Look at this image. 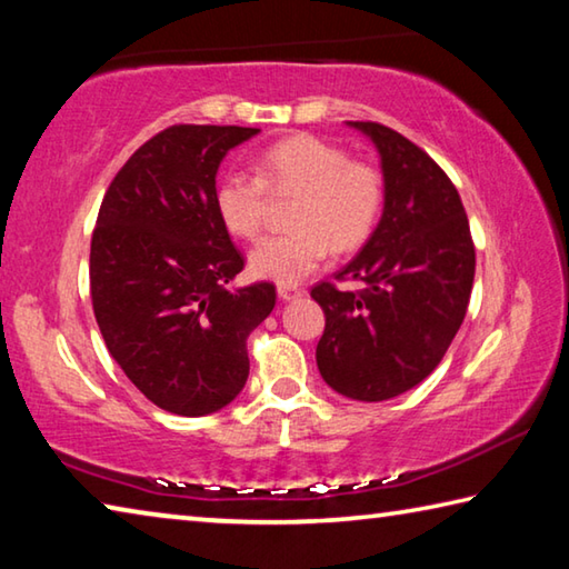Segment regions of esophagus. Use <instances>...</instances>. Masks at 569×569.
Wrapping results in <instances>:
<instances>
[{
    "instance_id": "esophagus-1",
    "label": "esophagus",
    "mask_w": 569,
    "mask_h": 569,
    "mask_svg": "<svg viewBox=\"0 0 569 569\" xmlns=\"http://www.w3.org/2000/svg\"><path fill=\"white\" fill-rule=\"evenodd\" d=\"M278 296H281L283 301H293V298H301L303 296V288H298V286H278Z\"/></svg>"
}]
</instances>
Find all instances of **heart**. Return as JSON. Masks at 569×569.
Instances as JSON below:
<instances>
[{
    "instance_id": "heart-1",
    "label": "heart",
    "mask_w": 569,
    "mask_h": 569,
    "mask_svg": "<svg viewBox=\"0 0 569 569\" xmlns=\"http://www.w3.org/2000/svg\"><path fill=\"white\" fill-rule=\"evenodd\" d=\"M256 176L226 170L216 180L213 208L230 236L253 240L266 223L268 196H296L288 210L293 230L268 236L250 250V273L291 286L313 273L331 248L351 253L379 226L383 172L377 162L349 158L319 134L296 132L256 158Z\"/></svg>"
}]
</instances>
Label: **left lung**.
Here are the masks:
<instances>
[{
	"label": "left lung",
	"mask_w": 569,
	"mask_h": 569,
	"mask_svg": "<svg viewBox=\"0 0 569 569\" xmlns=\"http://www.w3.org/2000/svg\"><path fill=\"white\" fill-rule=\"evenodd\" d=\"M351 124L379 150L387 198L369 243L336 273L361 291L311 288L326 313L316 363L343 397L387 401L427 379L455 341L475 283V240L455 182L427 152L381 122Z\"/></svg>",
	"instance_id": "8db88e82"
}]
</instances>
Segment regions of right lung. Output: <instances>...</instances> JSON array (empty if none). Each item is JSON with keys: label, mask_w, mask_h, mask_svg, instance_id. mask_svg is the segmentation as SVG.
<instances>
[{"label": "right lung", "mask_w": 569, "mask_h": 569, "mask_svg": "<svg viewBox=\"0 0 569 569\" xmlns=\"http://www.w3.org/2000/svg\"><path fill=\"white\" fill-rule=\"evenodd\" d=\"M238 124H170L132 152L104 192L90 243V296L104 346L170 413L206 417L248 379L246 341L276 286L226 283L246 258L213 208L220 160L253 138Z\"/></svg>", "instance_id": "1"}]
</instances>
